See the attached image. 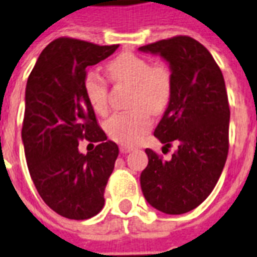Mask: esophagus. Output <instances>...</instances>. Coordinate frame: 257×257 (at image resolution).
Masks as SVG:
<instances>
[{
    "label": "esophagus",
    "instance_id": "esophagus-1",
    "mask_svg": "<svg viewBox=\"0 0 257 257\" xmlns=\"http://www.w3.org/2000/svg\"><path fill=\"white\" fill-rule=\"evenodd\" d=\"M119 150H120V153H122V154H127V153H131V151L134 150V147H131V146L122 145L120 147H119Z\"/></svg>",
    "mask_w": 257,
    "mask_h": 257
}]
</instances>
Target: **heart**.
I'll use <instances>...</instances> for the list:
<instances>
[{
    "instance_id": "obj_1",
    "label": "heart",
    "mask_w": 257,
    "mask_h": 257,
    "mask_svg": "<svg viewBox=\"0 0 257 257\" xmlns=\"http://www.w3.org/2000/svg\"><path fill=\"white\" fill-rule=\"evenodd\" d=\"M107 69L118 82L134 86L133 111L115 114L106 122V133L122 145H135L151 128V116L167 106L171 96V73L166 65H153L149 59L123 53L110 61ZM85 94L90 106L99 114L107 111V86L94 71L85 77Z\"/></svg>"
}]
</instances>
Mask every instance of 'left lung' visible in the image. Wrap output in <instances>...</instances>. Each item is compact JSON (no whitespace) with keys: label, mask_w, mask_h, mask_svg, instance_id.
Here are the masks:
<instances>
[{"label":"left lung","mask_w":257,"mask_h":257,"mask_svg":"<svg viewBox=\"0 0 257 257\" xmlns=\"http://www.w3.org/2000/svg\"><path fill=\"white\" fill-rule=\"evenodd\" d=\"M139 51L161 55L171 71V96L154 135L178 150L163 161L146 149L143 196L168 215L194 210L212 192L228 154L229 106L221 70L206 47L187 36L158 41Z\"/></svg>","instance_id":"obj_1"}]
</instances>
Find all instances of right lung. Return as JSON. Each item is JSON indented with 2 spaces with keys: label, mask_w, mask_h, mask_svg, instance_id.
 <instances>
[{
  "label": "right lung",
  "mask_w": 257,
  "mask_h": 257,
  "mask_svg": "<svg viewBox=\"0 0 257 257\" xmlns=\"http://www.w3.org/2000/svg\"><path fill=\"white\" fill-rule=\"evenodd\" d=\"M116 49L58 38L42 50L26 83L22 143L29 172L44 202L67 219L85 220L103 208L119 149L98 126L83 83L86 69ZM82 139L98 143L94 152L79 151Z\"/></svg>",
  "instance_id": "add662e5"
}]
</instances>
